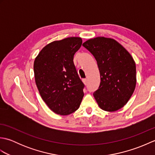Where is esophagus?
Here are the masks:
<instances>
[{
    "instance_id": "34e87169",
    "label": "esophagus",
    "mask_w": 155,
    "mask_h": 155,
    "mask_svg": "<svg viewBox=\"0 0 155 155\" xmlns=\"http://www.w3.org/2000/svg\"><path fill=\"white\" fill-rule=\"evenodd\" d=\"M83 82L84 84L85 85H87V84H88V81H87V78H84V79H83Z\"/></svg>"
}]
</instances>
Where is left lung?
<instances>
[{
	"mask_svg": "<svg viewBox=\"0 0 155 155\" xmlns=\"http://www.w3.org/2000/svg\"><path fill=\"white\" fill-rule=\"evenodd\" d=\"M83 46L94 56L101 83L93 95L105 111H116L127 103L136 87V65L129 52L113 38L97 37Z\"/></svg>",
	"mask_w": 155,
	"mask_h": 155,
	"instance_id": "left-lung-1",
	"label": "left lung"
}]
</instances>
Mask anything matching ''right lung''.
Returning <instances> with one entry per match:
<instances>
[{
    "label": "right lung",
    "instance_id": "add662e5",
    "mask_svg": "<svg viewBox=\"0 0 155 155\" xmlns=\"http://www.w3.org/2000/svg\"><path fill=\"white\" fill-rule=\"evenodd\" d=\"M82 42L80 37L52 42L35 60V78L39 93L49 108L58 114L74 113L84 96V84L73 62Z\"/></svg>",
    "mask_w": 155,
    "mask_h": 155
}]
</instances>
